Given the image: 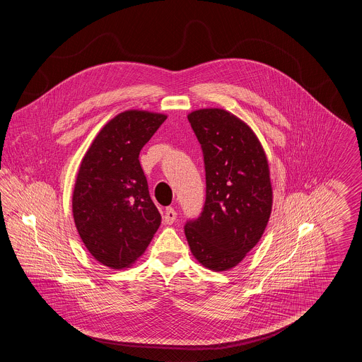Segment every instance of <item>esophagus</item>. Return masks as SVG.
I'll return each mask as SVG.
<instances>
[{"instance_id":"obj_1","label":"esophagus","mask_w":362,"mask_h":362,"mask_svg":"<svg viewBox=\"0 0 362 362\" xmlns=\"http://www.w3.org/2000/svg\"><path fill=\"white\" fill-rule=\"evenodd\" d=\"M176 217H177V213H176V210H175L173 207L170 206L165 209V211H164V223H165V224H173L175 220H176Z\"/></svg>"}]
</instances>
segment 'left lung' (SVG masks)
<instances>
[{"label": "left lung", "instance_id": "1", "mask_svg": "<svg viewBox=\"0 0 362 362\" xmlns=\"http://www.w3.org/2000/svg\"><path fill=\"white\" fill-rule=\"evenodd\" d=\"M206 173V201L185 233L194 258L213 272L238 266L260 240L273 206L267 157L252 129L223 108L187 115Z\"/></svg>", "mask_w": 362, "mask_h": 362}]
</instances>
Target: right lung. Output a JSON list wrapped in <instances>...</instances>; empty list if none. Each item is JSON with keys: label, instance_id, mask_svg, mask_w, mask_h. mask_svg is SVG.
Here are the masks:
<instances>
[{"label": "right lung", "instance_id": "obj_1", "mask_svg": "<svg viewBox=\"0 0 362 362\" xmlns=\"http://www.w3.org/2000/svg\"><path fill=\"white\" fill-rule=\"evenodd\" d=\"M165 119L142 110L118 114L80 164L71 198L74 224L90 255L107 267H130L161 224L138 157Z\"/></svg>", "mask_w": 362, "mask_h": 362}]
</instances>
